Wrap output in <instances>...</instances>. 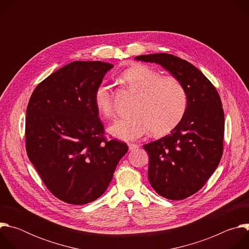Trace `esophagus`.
Listing matches in <instances>:
<instances>
[{
	"instance_id": "esophagus-1",
	"label": "esophagus",
	"mask_w": 249,
	"mask_h": 249,
	"mask_svg": "<svg viewBox=\"0 0 249 249\" xmlns=\"http://www.w3.org/2000/svg\"><path fill=\"white\" fill-rule=\"evenodd\" d=\"M128 147H129V151H135L136 149L139 148V146L136 144H129Z\"/></svg>"
}]
</instances>
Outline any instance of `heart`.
<instances>
[{
  "label": "heart",
  "mask_w": 249,
  "mask_h": 249,
  "mask_svg": "<svg viewBox=\"0 0 249 249\" xmlns=\"http://www.w3.org/2000/svg\"><path fill=\"white\" fill-rule=\"evenodd\" d=\"M122 80L139 93V98L129 117L116 120L108 133L122 141H136L151 130L154 135L171 131L183 118L187 109V92L180 81L174 77H161L152 68L137 64L121 74ZM96 110L109 118L113 114L111 88L100 83L93 94Z\"/></svg>",
  "instance_id": "obj_1"
}]
</instances>
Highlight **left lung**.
<instances>
[{
	"label": "left lung",
	"mask_w": 249,
	"mask_h": 249,
	"mask_svg": "<svg viewBox=\"0 0 249 249\" xmlns=\"http://www.w3.org/2000/svg\"><path fill=\"white\" fill-rule=\"evenodd\" d=\"M156 63L183 85L187 109L168 135L144 145L150 157L148 177L160 196L182 200L199 191L223 156L225 115L216 88L191 63L167 53L135 57Z\"/></svg>",
	"instance_id": "left-lung-1"
}]
</instances>
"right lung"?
<instances>
[{
    "mask_svg": "<svg viewBox=\"0 0 249 249\" xmlns=\"http://www.w3.org/2000/svg\"><path fill=\"white\" fill-rule=\"evenodd\" d=\"M113 68L101 61H75L33 90L25 117L29 160L49 191L74 205L100 197L128 152L117 140H106L93 94Z\"/></svg>",
    "mask_w": 249,
    "mask_h": 249,
    "instance_id": "1",
    "label": "right lung"
}]
</instances>
